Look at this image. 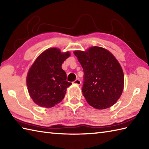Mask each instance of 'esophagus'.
<instances>
[{"label":"esophagus","mask_w":149,"mask_h":149,"mask_svg":"<svg viewBox=\"0 0 149 149\" xmlns=\"http://www.w3.org/2000/svg\"><path fill=\"white\" fill-rule=\"evenodd\" d=\"M73 83L74 84H77V85H79V84H81V81L79 79H75L74 82H73Z\"/></svg>","instance_id":"esophagus-1"}]
</instances>
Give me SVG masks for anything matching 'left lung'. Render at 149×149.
Masks as SVG:
<instances>
[{"label":"left lung","mask_w":149,"mask_h":149,"mask_svg":"<svg viewBox=\"0 0 149 149\" xmlns=\"http://www.w3.org/2000/svg\"><path fill=\"white\" fill-rule=\"evenodd\" d=\"M74 54L83 67L82 92L88 103L96 109H105L115 104L124 86L123 70L115 57L98 46Z\"/></svg>","instance_id":"8db88e82"}]
</instances>
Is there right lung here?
<instances>
[{
	"mask_svg": "<svg viewBox=\"0 0 149 149\" xmlns=\"http://www.w3.org/2000/svg\"><path fill=\"white\" fill-rule=\"evenodd\" d=\"M70 55L69 52L61 53L60 49L52 48L42 52L31 66L26 82L30 97L39 106L53 107L65 97L72 83L66 81L61 66Z\"/></svg>",
	"mask_w": 149,
	"mask_h": 149,
	"instance_id": "obj_1",
	"label": "right lung"
}]
</instances>
